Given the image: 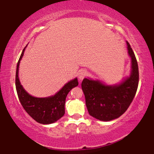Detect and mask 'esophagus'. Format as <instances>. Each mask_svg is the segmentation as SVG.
Segmentation results:
<instances>
[{
	"instance_id": "1",
	"label": "esophagus",
	"mask_w": 154,
	"mask_h": 154,
	"mask_svg": "<svg viewBox=\"0 0 154 154\" xmlns=\"http://www.w3.org/2000/svg\"><path fill=\"white\" fill-rule=\"evenodd\" d=\"M87 72L85 71H81L79 72V75H78V77L80 80H83L84 78L87 76Z\"/></svg>"
}]
</instances>
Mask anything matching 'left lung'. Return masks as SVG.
Instances as JSON below:
<instances>
[{
    "label": "left lung",
    "instance_id": "left-lung-1",
    "mask_svg": "<svg viewBox=\"0 0 154 154\" xmlns=\"http://www.w3.org/2000/svg\"><path fill=\"white\" fill-rule=\"evenodd\" d=\"M128 54L132 59L130 77L118 85H105L98 81L85 78L82 83L88 113L101 121L118 118L129 107L136 94L139 85V67L134 51L127 42Z\"/></svg>",
    "mask_w": 154,
    "mask_h": 154
}]
</instances>
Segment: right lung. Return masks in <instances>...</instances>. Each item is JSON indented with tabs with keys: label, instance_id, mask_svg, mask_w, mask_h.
Returning <instances> with one entry per match:
<instances>
[{
	"label": "right lung",
	"instance_id": "right-lung-1",
	"mask_svg": "<svg viewBox=\"0 0 154 154\" xmlns=\"http://www.w3.org/2000/svg\"><path fill=\"white\" fill-rule=\"evenodd\" d=\"M25 48L17 62L15 74V87L20 102L27 113L38 123L49 124L58 120L65 113L64 105L66 96L72 88L78 85L77 78L67 83L59 92L48 98H36L26 92L20 84L18 70Z\"/></svg>",
	"mask_w": 154,
	"mask_h": 154
}]
</instances>
